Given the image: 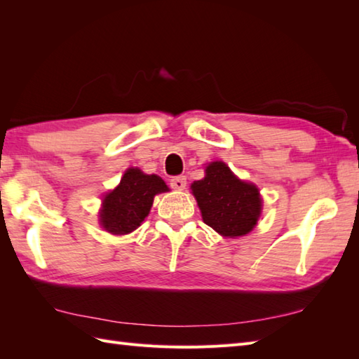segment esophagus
I'll list each match as a JSON object with an SVG mask.
<instances>
[{
    "label": "esophagus",
    "instance_id": "34e87169",
    "mask_svg": "<svg viewBox=\"0 0 359 359\" xmlns=\"http://www.w3.org/2000/svg\"><path fill=\"white\" fill-rule=\"evenodd\" d=\"M170 185L174 189H184L187 187V177L185 175H175L170 179Z\"/></svg>",
    "mask_w": 359,
    "mask_h": 359
}]
</instances>
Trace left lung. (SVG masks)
I'll return each instance as SVG.
<instances>
[{
    "instance_id": "1",
    "label": "left lung",
    "mask_w": 359,
    "mask_h": 359,
    "mask_svg": "<svg viewBox=\"0 0 359 359\" xmlns=\"http://www.w3.org/2000/svg\"><path fill=\"white\" fill-rule=\"evenodd\" d=\"M205 172L191 185L203 222L225 238L250 233L261 216L259 189L239 180L224 162L210 163Z\"/></svg>"
}]
</instances>
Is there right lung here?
I'll list each match as a JSON object with an SVG mask.
<instances>
[{
    "instance_id": "1",
    "label": "right lung",
    "mask_w": 359,
    "mask_h": 359,
    "mask_svg": "<svg viewBox=\"0 0 359 359\" xmlns=\"http://www.w3.org/2000/svg\"><path fill=\"white\" fill-rule=\"evenodd\" d=\"M168 191L165 182L156 174H143L139 168H129L120 185L106 194L100 211V222L112 234H128L149 215L154 196Z\"/></svg>"
}]
</instances>
